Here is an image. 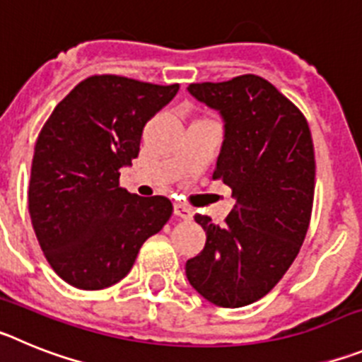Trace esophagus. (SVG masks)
Returning <instances> with one entry per match:
<instances>
[{
	"mask_svg": "<svg viewBox=\"0 0 362 362\" xmlns=\"http://www.w3.org/2000/svg\"><path fill=\"white\" fill-rule=\"evenodd\" d=\"M174 214L185 221H190L192 217H194V210H192L190 206H187V204H181V203L174 204Z\"/></svg>",
	"mask_w": 362,
	"mask_h": 362,
	"instance_id": "esophagus-1",
	"label": "esophagus"
}]
</instances>
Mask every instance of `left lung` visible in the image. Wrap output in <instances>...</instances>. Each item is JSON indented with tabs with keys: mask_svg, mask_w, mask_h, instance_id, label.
<instances>
[{
	"mask_svg": "<svg viewBox=\"0 0 362 362\" xmlns=\"http://www.w3.org/2000/svg\"><path fill=\"white\" fill-rule=\"evenodd\" d=\"M188 92L225 121L212 177L232 188L235 206L223 226L197 214L206 243L187 261V277L214 305L239 308L279 283L305 241L315 188L312 134L303 112L254 74L192 83Z\"/></svg>",
	"mask_w": 362,
	"mask_h": 362,
	"instance_id": "8db88e82",
	"label": "left lung"
}]
</instances>
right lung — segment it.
Returning a JSON list of instances; mask_svg holds the SVG:
<instances>
[{
	"label": "right lung",
	"instance_id": "obj_1",
	"mask_svg": "<svg viewBox=\"0 0 362 362\" xmlns=\"http://www.w3.org/2000/svg\"><path fill=\"white\" fill-rule=\"evenodd\" d=\"M123 76H90L43 124L30 168L28 212L45 257L65 283L101 290L123 279L143 243L172 216L163 196L119 187L143 127L177 94Z\"/></svg>",
	"mask_w": 362,
	"mask_h": 362
}]
</instances>
